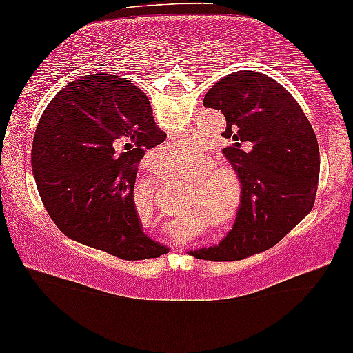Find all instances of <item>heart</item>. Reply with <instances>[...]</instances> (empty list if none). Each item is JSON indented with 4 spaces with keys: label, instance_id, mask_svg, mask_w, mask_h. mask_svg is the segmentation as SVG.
Returning <instances> with one entry per match:
<instances>
[{
    "label": "heart",
    "instance_id": "obj_1",
    "mask_svg": "<svg viewBox=\"0 0 353 353\" xmlns=\"http://www.w3.org/2000/svg\"><path fill=\"white\" fill-rule=\"evenodd\" d=\"M202 154H203V150L200 148L197 142H194V140H180V142L165 145L164 148L161 150L159 158L162 161H169V162H184L191 159H200L202 158ZM207 173H208L207 169L192 167V170L189 172V176H194L195 180H202ZM214 178L216 176H211L207 181V184H205V189H207V191H211V189H213ZM218 199H219L218 195H211V197H208V218L218 227H225L233 219L235 207H233V205L232 207L230 205H227L225 208L216 207L214 203H219Z\"/></svg>",
    "mask_w": 353,
    "mask_h": 353
}]
</instances>
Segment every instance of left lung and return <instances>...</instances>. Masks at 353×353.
<instances>
[{"label":"left lung","mask_w":353,"mask_h":353,"mask_svg":"<svg viewBox=\"0 0 353 353\" xmlns=\"http://www.w3.org/2000/svg\"><path fill=\"white\" fill-rule=\"evenodd\" d=\"M203 105L224 113L222 153L241 183L235 224L219 245L194 249L197 259L241 260L273 248L314 207L321 154L312 126L283 85L254 70L221 79ZM246 143L245 150L241 145Z\"/></svg>","instance_id":"left-lung-1"}]
</instances>
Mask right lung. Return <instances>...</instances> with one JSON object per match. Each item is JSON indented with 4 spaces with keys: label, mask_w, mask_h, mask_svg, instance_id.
Wrapping results in <instances>:
<instances>
[{
    "label": "right lung",
    "mask_w": 353,
    "mask_h": 353,
    "mask_svg": "<svg viewBox=\"0 0 353 353\" xmlns=\"http://www.w3.org/2000/svg\"><path fill=\"white\" fill-rule=\"evenodd\" d=\"M164 140L148 97L120 75H80L59 91L31 151L37 191L58 229L123 260L169 252L143 232L134 203L139 162Z\"/></svg>",
    "instance_id": "obj_1"
}]
</instances>
